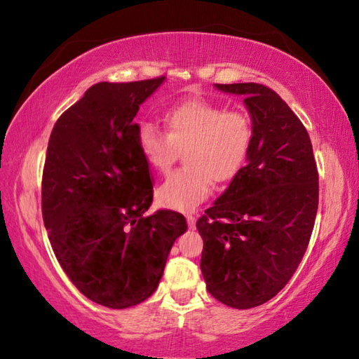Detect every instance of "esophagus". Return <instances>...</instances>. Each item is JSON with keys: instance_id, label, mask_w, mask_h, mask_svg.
<instances>
[{"instance_id": "34e87169", "label": "esophagus", "mask_w": 359, "mask_h": 359, "mask_svg": "<svg viewBox=\"0 0 359 359\" xmlns=\"http://www.w3.org/2000/svg\"><path fill=\"white\" fill-rule=\"evenodd\" d=\"M187 223H188V228L193 229L194 224H196V218H194V215H187Z\"/></svg>"}]
</instances>
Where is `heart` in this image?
<instances>
[{"instance_id":"b5f03b06","label":"heart","mask_w":359,"mask_h":359,"mask_svg":"<svg viewBox=\"0 0 359 359\" xmlns=\"http://www.w3.org/2000/svg\"><path fill=\"white\" fill-rule=\"evenodd\" d=\"M166 133L141 125L139 150L147 165L166 172L184 151L185 169L158 188V201L174 210H193L212 191V182L228 184L244 169L253 141V121L245 109H224L205 100H185L168 109Z\"/></svg>"}]
</instances>
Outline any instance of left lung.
<instances>
[{
    "mask_svg": "<svg viewBox=\"0 0 359 359\" xmlns=\"http://www.w3.org/2000/svg\"><path fill=\"white\" fill-rule=\"evenodd\" d=\"M244 95L253 120L248 163L196 222L209 293L234 309L272 299L299 266L318 209V171L302 121L261 83H215Z\"/></svg>",
    "mask_w": 359,
    "mask_h": 359,
    "instance_id": "8db88e82",
    "label": "left lung"
}]
</instances>
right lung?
Wrapping results in <instances>:
<instances>
[{"mask_svg":"<svg viewBox=\"0 0 359 359\" xmlns=\"http://www.w3.org/2000/svg\"><path fill=\"white\" fill-rule=\"evenodd\" d=\"M165 76L100 82L65 111L48 139L42 218L53 253L83 296L126 309L156 290L185 217L158 210L154 179L139 150V106Z\"/></svg>","mask_w":359,"mask_h":359,"instance_id":"right-lung-1","label":"right lung"}]
</instances>
